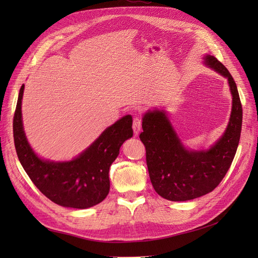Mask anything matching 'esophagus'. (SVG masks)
Segmentation results:
<instances>
[{"mask_svg": "<svg viewBox=\"0 0 258 258\" xmlns=\"http://www.w3.org/2000/svg\"><path fill=\"white\" fill-rule=\"evenodd\" d=\"M132 128H134L135 135L139 136V134L141 132V129H142V121L139 118V117H136V118L134 119V126H132Z\"/></svg>", "mask_w": 258, "mask_h": 258, "instance_id": "1", "label": "esophagus"}]
</instances>
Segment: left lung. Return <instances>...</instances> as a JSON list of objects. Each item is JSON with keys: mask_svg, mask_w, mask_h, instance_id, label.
Listing matches in <instances>:
<instances>
[{"mask_svg": "<svg viewBox=\"0 0 258 258\" xmlns=\"http://www.w3.org/2000/svg\"><path fill=\"white\" fill-rule=\"evenodd\" d=\"M204 64L228 82L231 112L224 134L209 148L186 147L165 107L147 110L140 139L146 148L148 174L154 189L170 201H186L212 191L221 183L235 157L242 126V106L237 85L214 56L205 54Z\"/></svg>", "mask_w": 258, "mask_h": 258, "instance_id": "obj_1", "label": "left lung"}]
</instances>
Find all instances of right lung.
<instances>
[{
  "label": "right lung",
  "mask_w": 258,
  "mask_h": 258,
  "mask_svg": "<svg viewBox=\"0 0 258 258\" xmlns=\"http://www.w3.org/2000/svg\"><path fill=\"white\" fill-rule=\"evenodd\" d=\"M21 86L13 130L19 161L31 181L54 204L64 208L88 209L103 201L110 191L108 171L119 148L132 138V116L126 115L107 127L86 150L71 160L42 158L30 145L22 121Z\"/></svg>",
  "instance_id": "1"
}]
</instances>
